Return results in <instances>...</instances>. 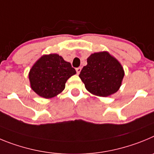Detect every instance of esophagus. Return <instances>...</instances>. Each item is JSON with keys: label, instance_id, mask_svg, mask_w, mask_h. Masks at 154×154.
<instances>
[{"label": "esophagus", "instance_id": "34e87169", "mask_svg": "<svg viewBox=\"0 0 154 154\" xmlns=\"http://www.w3.org/2000/svg\"><path fill=\"white\" fill-rule=\"evenodd\" d=\"M76 71H77V74H80V71H81V67H77V68H76Z\"/></svg>", "mask_w": 154, "mask_h": 154}]
</instances>
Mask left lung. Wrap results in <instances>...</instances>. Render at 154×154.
Wrapping results in <instances>:
<instances>
[{"label":"left lung","mask_w":154,"mask_h":154,"mask_svg":"<svg viewBox=\"0 0 154 154\" xmlns=\"http://www.w3.org/2000/svg\"><path fill=\"white\" fill-rule=\"evenodd\" d=\"M124 71L121 64L107 52L94 53L87 58V64L79 77L86 89L100 97L117 92L121 85Z\"/></svg>","instance_id":"obj_1"}]
</instances>
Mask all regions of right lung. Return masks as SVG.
<instances>
[{
    "label": "right lung",
    "instance_id": "obj_1",
    "mask_svg": "<svg viewBox=\"0 0 154 154\" xmlns=\"http://www.w3.org/2000/svg\"><path fill=\"white\" fill-rule=\"evenodd\" d=\"M75 74L71 64L55 54L41 57L30 70L29 80L36 94L51 98L63 91L67 80Z\"/></svg>",
    "mask_w": 154,
    "mask_h": 154
}]
</instances>
